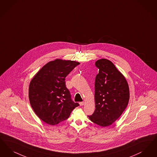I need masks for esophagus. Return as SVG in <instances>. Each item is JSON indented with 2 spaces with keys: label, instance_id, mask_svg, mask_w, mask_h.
Wrapping results in <instances>:
<instances>
[{
  "label": "esophagus",
  "instance_id": "obj_1",
  "mask_svg": "<svg viewBox=\"0 0 157 157\" xmlns=\"http://www.w3.org/2000/svg\"><path fill=\"white\" fill-rule=\"evenodd\" d=\"M79 104H80V106H82V105H84V104H85V103H84V102H80V103H79Z\"/></svg>",
  "mask_w": 157,
  "mask_h": 157
}]
</instances>
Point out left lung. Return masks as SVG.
<instances>
[{
	"label": "left lung",
	"mask_w": 157,
	"mask_h": 157,
	"mask_svg": "<svg viewBox=\"0 0 157 157\" xmlns=\"http://www.w3.org/2000/svg\"><path fill=\"white\" fill-rule=\"evenodd\" d=\"M99 73L95 80L96 109L90 120L101 127L114 123L123 114L130 99L127 82L114 64L107 59L96 61Z\"/></svg>",
	"instance_id": "left-lung-1"
}]
</instances>
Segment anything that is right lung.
I'll return each mask as SVG.
<instances>
[{
  "label": "right lung",
  "instance_id": "1",
  "mask_svg": "<svg viewBox=\"0 0 157 157\" xmlns=\"http://www.w3.org/2000/svg\"><path fill=\"white\" fill-rule=\"evenodd\" d=\"M80 64L75 61L56 59L45 64L30 82L29 98L36 114L43 121L55 125L67 120L79 105L71 98L65 78Z\"/></svg>",
  "mask_w": 157,
  "mask_h": 157
}]
</instances>
